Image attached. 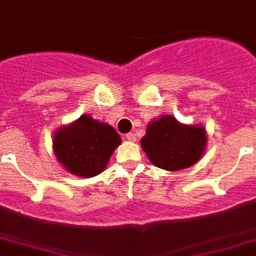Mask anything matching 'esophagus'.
Masks as SVG:
<instances>
[{
	"instance_id": "1",
	"label": "esophagus",
	"mask_w": 256,
	"mask_h": 256,
	"mask_svg": "<svg viewBox=\"0 0 256 256\" xmlns=\"http://www.w3.org/2000/svg\"><path fill=\"white\" fill-rule=\"evenodd\" d=\"M126 138L128 140V141H130V142H134V141H136V134H134V133H126Z\"/></svg>"
}]
</instances>
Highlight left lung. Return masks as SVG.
Instances as JSON below:
<instances>
[{"instance_id":"left-lung-1","label":"left lung","mask_w":256,"mask_h":256,"mask_svg":"<svg viewBox=\"0 0 256 256\" xmlns=\"http://www.w3.org/2000/svg\"><path fill=\"white\" fill-rule=\"evenodd\" d=\"M207 144L204 126H185L171 115L152 120L141 138V148L152 164L167 171H178L196 164Z\"/></svg>"}]
</instances>
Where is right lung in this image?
I'll list each match as a JSON object with an SVG mask.
<instances>
[{
  "instance_id": "add662e5",
  "label": "right lung",
  "mask_w": 256,
  "mask_h": 256,
  "mask_svg": "<svg viewBox=\"0 0 256 256\" xmlns=\"http://www.w3.org/2000/svg\"><path fill=\"white\" fill-rule=\"evenodd\" d=\"M122 140L112 126L82 115L60 126L53 138V150L64 170L80 178L101 174Z\"/></svg>"
}]
</instances>
